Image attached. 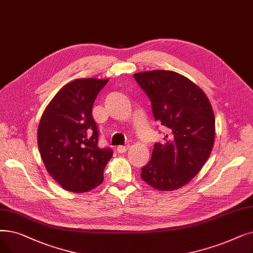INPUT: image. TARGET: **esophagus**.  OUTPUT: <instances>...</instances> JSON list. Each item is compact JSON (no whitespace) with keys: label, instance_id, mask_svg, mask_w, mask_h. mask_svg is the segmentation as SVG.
Instances as JSON below:
<instances>
[{"label":"esophagus","instance_id":"obj_1","mask_svg":"<svg viewBox=\"0 0 253 253\" xmlns=\"http://www.w3.org/2000/svg\"><path fill=\"white\" fill-rule=\"evenodd\" d=\"M129 149V146H118L117 152L118 153H125Z\"/></svg>","mask_w":253,"mask_h":253}]
</instances>
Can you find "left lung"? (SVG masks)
Segmentation results:
<instances>
[{"label":"left lung","mask_w":253,"mask_h":253,"mask_svg":"<svg viewBox=\"0 0 253 253\" xmlns=\"http://www.w3.org/2000/svg\"><path fill=\"white\" fill-rule=\"evenodd\" d=\"M133 78L148 95L154 119L168 129L155 144L140 177L161 191L177 190L200 172L215 140V117L207 95L186 76L169 70L138 72Z\"/></svg>","instance_id":"left-lung-1"}]
</instances>
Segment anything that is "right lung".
<instances>
[{
	"label": "right lung",
	"instance_id": "add662e5",
	"mask_svg": "<svg viewBox=\"0 0 253 253\" xmlns=\"http://www.w3.org/2000/svg\"><path fill=\"white\" fill-rule=\"evenodd\" d=\"M107 83V79L74 80L56 94L41 116L37 131L40 156L50 177L65 190L86 192L103 181L113 151L97 146L92 108Z\"/></svg>",
	"mask_w": 253,
	"mask_h": 253
}]
</instances>
